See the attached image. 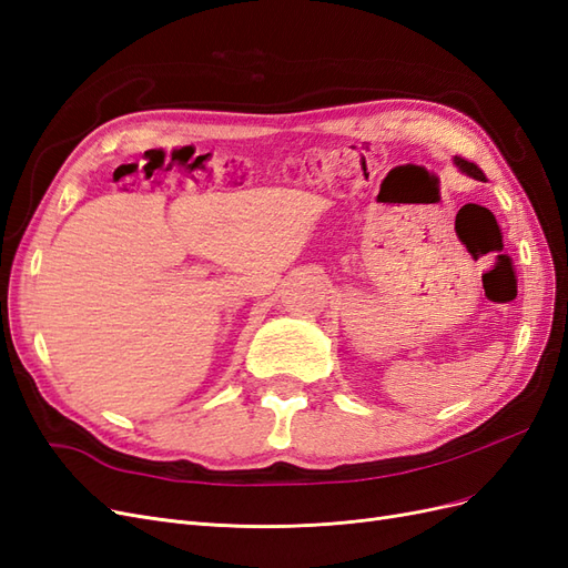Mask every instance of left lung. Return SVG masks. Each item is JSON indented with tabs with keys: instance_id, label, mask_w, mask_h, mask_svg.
<instances>
[{
	"instance_id": "obj_1",
	"label": "left lung",
	"mask_w": 568,
	"mask_h": 568,
	"mask_svg": "<svg viewBox=\"0 0 568 568\" xmlns=\"http://www.w3.org/2000/svg\"><path fill=\"white\" fill-rule=\"evenodd\" d=\"M455 163H457V168L462 170V173H467L469 178H474V180H486L484 173H480V170H478V165H474V163H469V161H464V159H459V156H455Z\"/></svg>"
}]
</instances>
